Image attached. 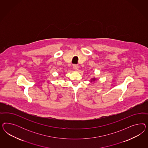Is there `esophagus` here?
Instances as JSON below:
<instances>
[{
    "instance_id": "1",
    "label": "esophagus",
    "mask_w": 148,
    "mask_h": 148,
    "mask_svg": "<svg viewBox=\"0 0 148 148\" xmlns=\"http://www.w3.org/2000/svg\"><path fill=\"white\" fill-rule=\"evenodd\" d=\"M73 67L74 68V69L75 70V71H77L78 69H79V66L77 64H73Z\"/></svg>"
}]
</instances>
